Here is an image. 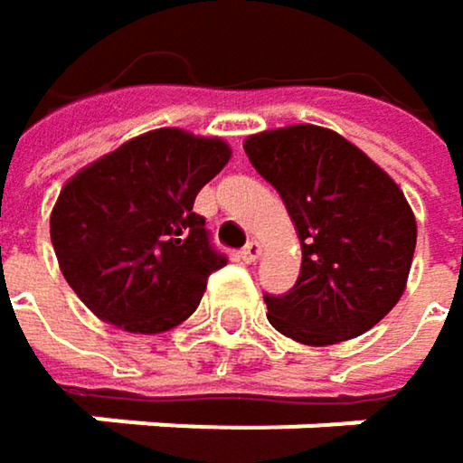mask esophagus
I'll return each instance as SVG.
<instances>
[{
  "label": "esophagus",
  "mask_w": 463,
  "mask_h": 463,
  "mask_svg": "<svg viewBox=\"0 0 463 463\" xmlns=\"http://www.w3.org/2000/svg\"><path fill=\"white\" fill-rule=\"evenodd\" d=\"M260 254H262V246H260L257 241H249V243L241 249V260H243V262H254Z\"/></svg>",
  "instance_id": "obj_1"
}]
</instances>
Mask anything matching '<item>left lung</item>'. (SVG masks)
<instances>
[{
  "instance_id": "left-lung-1",
  "label": "left lung",
  "mask_w": 463,
  "mask_h": 463,
  "mask_svg": "<svg viewBox=\"0 0 463 463\" xmlns=\"http://www.w3.org/2000/svg\"><path fill=\"white\" fill-rule=\"evenodd\" d=\"M270 182L303 246L295 287L265 295L268 322L298 343L329 345L367 332L402 298L416 217L362 149L319 126H292L243 144Z\"/></svg>"
}]
</instances>
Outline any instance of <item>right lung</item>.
Listing matches in <instances>:
<instances>
[{
  "label": "right lung",
  "mask_w": 463,
  "mask_h": 463,
  "mask_svg": "<svg viewBox=\"0 0 463 463\" xmlns=\"http://www.w3.org/2000/svg\"><path fill=\"white\" fill-rule=\"evenodd\" d=\"M228 160L222 139L160 128L66 182L50 238L61 273L99 319L152 335L198 308L228 257L193 203Z\"/></svg>",
  "instance_id": "add662e5"
}]
</instances>
